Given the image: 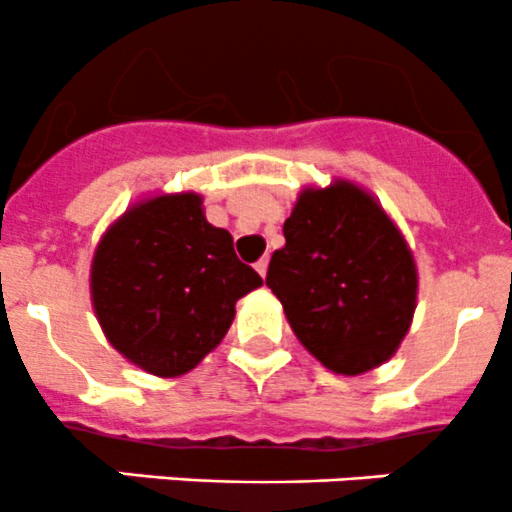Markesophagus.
I'll return each instance as SVG.
<instances>
[{
	"mask_svg": "<svg viewBox=\"0 0 512 512\" xmlns=\"http://www.w3.org/2000/svg\"><path fill=\"white\" fill-rule=\"evenodd\" d=\"M256 271H258V276H261V278H266V271H268V256L258 258V263H256Z\"/></svg>",
	"mask_w": 512,
	"mask_h": 512,
	"instance_id": "esophagus-1",
	"label": "esophagus"
}]
</instances>
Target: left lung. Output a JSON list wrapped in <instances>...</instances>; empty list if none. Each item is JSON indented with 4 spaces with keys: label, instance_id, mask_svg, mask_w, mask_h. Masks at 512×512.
Listing matches in <instances>:
<instances>
[{
    "label": "left lung",
    "instance_id": "1",
    "mask_svg": "<svg viewBox=\"0 0 512 512\" xmlns=\"http://www.w3.org/2000/svg\"><path fill=\"white\" fill-rule=\"evenodd\" d=\"M283 236L266 286L303 348L338 376L391 361L416 313L418 268L376 196L348 179L306 186Z\"/></svg>",
    "mask_w": 512,
    "mask_h": 512
}]
</instances>
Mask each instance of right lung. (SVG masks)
<instances>
[{"instance_id": "1", "label": "right lung", "mask_w": 512, "mask_h": 512, "mask_svg": "<svg viewBox=\"0 0 512 512\" xmlns=\"http://www.w3.org/2000/svg\"><path fill=\"white\" fill-rule=\"evenodd\" d=\"M196 191L131 204L96 244L89 288L106 341L159 378L199 366L221 343L236 301L261 286Z\"/></svg>"}]
</instances>
